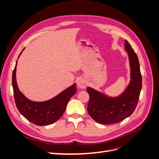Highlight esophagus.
<instances>
[{"mask_svg": "<svg viewBox=\"0 0 159 159\" xmlns=\"http://www.w3.org/2000/svg\"><path fill=\"white\" fill-rule=\"evenodd\" d=\"M77 85H78V88H80V89H84L86 88V86H87V82H86V81H85V79L81 78V79L78 80Z\"/></svg>", "mask_w": 159, "mask_h": 159, "instance_id": "1", "label": "esophagus"}]
</instances>
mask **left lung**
I'll return each instance as SVG.
<instances>
[{"instance_id":"1","label":"left lung","mask_w":159,"mask_h":159,"mask_svg":"<svg viewBox=\"0 0 159 159\" xmlns=\"http://www.w3.org/2000/svg\"><path fill=\"white\" fill-rule=\"evenodd\" d=\"M125 50L129 57L131 80L123 92L116 97H110L87 88L89 95L88 111L99 123L107 125L122 121L133 113L137 105L142 88L140 65L136 53L127 40H125Z\"/></svg>"}]
</instances>
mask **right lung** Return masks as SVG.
Listing matches in <instances>:
<instances>
[{"instance_id":"obj_1","label":"right lung","mask_w":159,"mask_h":159,"mask_svg":"<svg viewBox=\"0 0 159 159\" xmlns=\"http://www.w3.org/2000/svg\"><path fill=\"white\" fill-rule=\"evenodd\" d=\"M17 61L18 60L12 73V87L14 102L19 112L27 120L36 125H47L55 123L63 115L69 100L76 93V84L49 100L34 102L25 97L18 89L16 78Z\"/></svg>"}]
</instances>
